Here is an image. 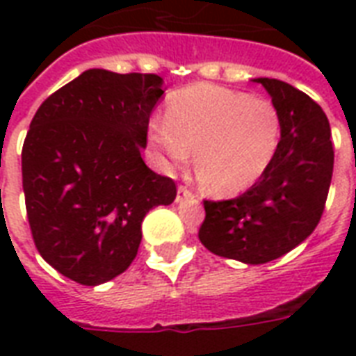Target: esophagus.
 Wrapping results in <instances>:
<instances>
[{"label": "esophagus", "instance_id": "esophagus-1", "mask_svg": "<svg viewBox=\"0 0 356 356\" xmlns=\"http://www.w3.org/2000/svg\"><path fill=\"white\" fill-rule=\"evenodd\" d=\"M192 197V192H190L186 186H179L177 188V203H181V201L184 200H190Z\"/></svg>", "mask_w": 356, "mask_h": 356}]
</instances>
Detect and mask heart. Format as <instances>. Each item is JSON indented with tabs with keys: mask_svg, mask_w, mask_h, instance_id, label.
Here are the masks:
<instances>
[{
	"mask_svg": "<svg viewBox=\"0 0 356 356\" xmlns=\"http://www.w3.org/2000/svg\"><path fill=\"white\" fill-rule=\"evenodd\" d=\"M273 103L218 85H192L168 102L166 118L149 122V142L168 166H183L194 149L200 183L216 195L238 194L259 181L279 147Z\"/></svg>",
	"mask_w": 356,
	"mask_h": 356,
	"instance_id": "heart-1",
	"label": "heart"
}]
</instances>
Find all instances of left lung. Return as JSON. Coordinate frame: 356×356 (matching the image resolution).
Returning a JSON list of instances; mask_svg holds the SVG:
<instances>
[{
	"instance_id": "obj_1",
	"label": "left lung",
	"mask_w": 356,
	"mask_h": 356,
	"mask_svg": "<svg viewBox=\"0 0 356 356\" xmlns=\"http://www.w3.org/2000/svg\"><path fill=\"white\" fill-rule=\"evenodd\" d=\"M270 94L281 140L270 168L229 201H205L200 240L211 253L243 264L275 260L312 234L331 186L334 151L325 113L307 94L270 77L253 79Z\"/></svg>"
}]
</instances>
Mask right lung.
I'll use <instances>...</instances> for the list:
<instances>
[{"label":"right lung","mask_w":356,"mask_h":356,"mask_svg":"<svg viewBox=\"0 0 356 356\" xmlns=\"http://www.w3.org/2000/svg\"><path fill=\"white\" fill-rule=\"evenodd\" d=\"M162 85L153 74L86 70L31 122L22 151L31 233L42 259L79 284L127 270L145 214L177 195L140 155Z\"/></svg>","instance_id":"add662e5"}]
</instances>
